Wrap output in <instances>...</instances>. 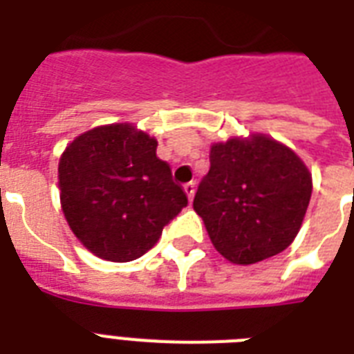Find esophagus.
<instances>
[{"label":"esophagus","mask_w":354,"mask_h":354,"mask_svg":"<svg viewBox=\"0 0 354 354\" xmlns=\"http://www.w3.org/2000/svg\"><path fill=\"white\" fill-rule=\"evenodd\" d=\"M194 189H196V185H194V182H189V183H185V185H183V191H185V193H187L189 202H191V200H193V196H194Z\"/></svg>","instance_id":"34e87169"}]
</instances>
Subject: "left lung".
<instances>
[{"instance_id":"left-lung-1","label":"left lung","mask_w":354,"mask_h":354,"mask_svg":"<svg viewBox=\"0 0 354 354\" xmlns=\"http://www.w3.org/2000/svg\"><path fill=\"white\" fill-rule=\"evenodd\" d=\"M193 207L216 252L253 264L290 246L307 213L313 176L294 150L253 133L211 147Z\"/></svg>"}]
</instances>
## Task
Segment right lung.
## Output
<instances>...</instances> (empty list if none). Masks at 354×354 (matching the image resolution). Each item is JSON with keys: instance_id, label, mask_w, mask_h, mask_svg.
I'll return each instance as SVG.
<instances>
[{"instance_id": "right-lung-1", "label": "right lung", "mask_w": 354, "mask_h": 354, "mask_svg": "<svg viewBox=\"0 0 354 354\" xmlns=\"http://www.w3.org/2000/svg\"><path fill=\"white\" fill-rule=\"evenodd\" d=\"M158 141L128 122L97 127L66 147L60 202L71 232L97 257L128 263L154 246L187 205Z\"/></svg>"}]
</instances>
